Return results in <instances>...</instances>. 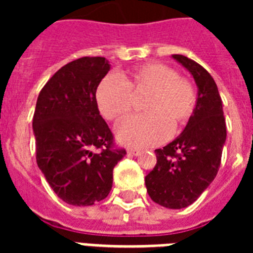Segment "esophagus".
<instances>
[{"label": "esophagus", "mask_w": 253, "mask_h": 253, "mask_svg": "<svg viewBox=\"0 0 253 253\" xmlns=\"http://www.w3.org/2000/svg\"><path fill=\"white\" fill-rule=\"evenodd\" d=\"M127 154L132 155V156H136V155L140 154V151L138 148H127Z\"/></svg>", "instance_id": "esophagus-1"}]
</instances>
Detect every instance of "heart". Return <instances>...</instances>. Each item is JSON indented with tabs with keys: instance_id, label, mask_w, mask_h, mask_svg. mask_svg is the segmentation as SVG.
<instances>
[{
	"instance_id": "heart-1",
	"label": "heart",
	"mask_w": 253,
	"mask_h": 253,
	"mask_svg": "<svg viewBox=\"0 0 253 253\" xmlns=\"http://www.w3.org/2000/svg\"><path fill=\"white\" fill-rule=\"evenodd\" d=\"M146 95V113L123 121L115 127L119 142L134 147L160 144L172 132L180 131L196 113L198 94L192 81L162 63H147L125 75L106 76L95 91L99 113L109 121H121L130 114L135 98Z\"/></svg>"
}]
</instances>
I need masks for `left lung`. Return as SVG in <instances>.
<instances>
[{"mask_svg": "<svg viewBox=\"0 0 253 253\" xmlns=\"http://www.w3.org/2000/svg\"><path fill=\"white\" fill-rule=\"evenodd\" d=\"M192 73L198 86V103L184 132L156 150V166L146 176L151 200L169 209L192 205L215 178L226 142L222 98L206 69L184 55H173Z\"/></svg>", "mask_w": 253, "mask_h": 253, "instance_id": "left-lung-1", "label": "left lung"}]
</instances>
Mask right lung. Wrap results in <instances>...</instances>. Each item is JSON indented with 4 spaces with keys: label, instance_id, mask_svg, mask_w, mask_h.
Returning a JSON list of instances; mask_svg holds the SVG:
<instances>
[{
    "label": "right lung",
    "instance_id": "obj_1",
    "mask_svg": "<svg viewBox=\"0 0 253 253\" xmlns=\"http://www.w3.org/2000/svg\"><path fill=\"white\" fill-rule=\"evenodd\" d=\"M110 71L105 57L61 67L38 95L33 118L37 163L57 197L73 206L105 200L113 169L126 155L99 115L95 90Z\"/></svg>",
    "mask_w": 253,
    "mask_h": 253
}]
</instances>
